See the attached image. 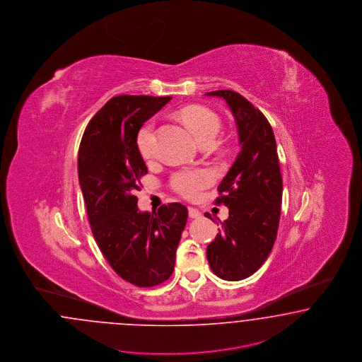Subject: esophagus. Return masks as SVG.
I'll list each match as a JSON object with an SVG mask.
<instances>
[{
	"mask_svg": "<svg viewBox=\"0 0 362 362\" xmlns=\"http://www.w3.org/2000/svg\"><path fill=\"white\" fill-rule=\"evenodd\" d=\"M187 211H189V217H190V218H199V217H201V211H199L197 208H192V206H190V208L187 209Z\"/></svg>",
	"mask_w": 362,
	"mask_h": 362,
	"instance_id": "1",
	"label": "esophagus"
}]
</instances>
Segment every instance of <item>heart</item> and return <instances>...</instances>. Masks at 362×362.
Masks as SVG:
<instances>
[{
  "label": "heart",
  "mask_w": 362,
  "mask_h": 362,
  "mask_svg": "<svg viewBox=\"0 0 362 362\" xmlns=\"http://www.w3.org/2000/svg\"><path fill=\"white\" fill-rule=\"evenodd\" d=\"M181 118L199 144L213 142L221 129L220 117L205 106H187L181 112ZM154 142V124L149 121L140 129L137 134V146L144 158H149L152 156ZM210 181L211 175L206 170H181L172 177V187L184 197L194 199L204 187L209 185Z\"/></svg>",
  "instance_id": "heart-1"
}]
</instances>
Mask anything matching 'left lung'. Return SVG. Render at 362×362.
<instances>
[{
	"label": "left lung",
	"instance_id": "obj_1",
	"mask_svg": "<svg viewBox=\"0 0 362 362\" xmlns=\"http://www.w3.org/2000/svg\"><path fill=\"white\" fill-rule=\"evenodd\" d=\"M206 94L226 101L241 146L218 185L221 196L216 204L228 206L229 217L206 247V257L217 277L244 280L261 268L277 237L282 202L277 145L267 117L245 97L233 90Z\"/></svg>",
	"mask_w": 362,
	"mask_h": 362
}]
</instances>
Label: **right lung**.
Returning a JSON list of instances; mask_svg holds the SVG:
<instances>
[{"mask_svg": "<svg viewBox=\"0 0 362 362\" xmlns=\"http://www.w3.org/2000/svg\"><path fill=\"white\" fill-rule=\"evenodd\" d=\"M170 100L113 97L90 119L78 151V180L95 243L117 274L140 288L172 276L187 225V209L180 202L140 211L134 196L148 173L137 134Z\"/></svg>", "mask_w": 362, "mask_h": 362, "instance_id": "right-lung-1", "label": "right lung"}]
</instances>
